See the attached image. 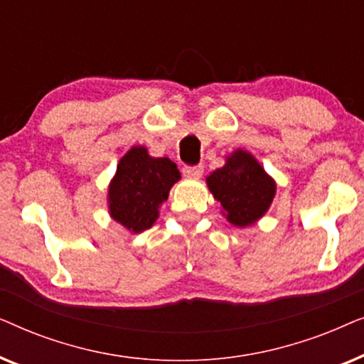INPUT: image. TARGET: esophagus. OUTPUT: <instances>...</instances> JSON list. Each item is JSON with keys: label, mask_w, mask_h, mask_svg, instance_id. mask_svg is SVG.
Returning a JSON list of instances; mask_svg holds the SVG:
<instances>
[{"label": "esophagus", "mask_w": 364, "mask_h": 364, "mask_svg": "<svg viewBox=\"0 0 364 364\" xmlns=\"http://www.w3.org/2000/svg\"><path fill=\"white\" fill-rule=\"evenodd\" d=\"M183 176L187 177H200L203 173V167L198 164V166H186L182 168Z\"/></svg>", "instance_id": "esophagus-1"}]
</instances>
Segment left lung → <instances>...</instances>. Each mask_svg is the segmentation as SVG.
<instances>
[{
	"instance_id": "obj_1",
	"label": "left lung",
	"mask_w": 364,
	"mask_h": 364,
	"mask_svg": "<svg viewBox=\"0 0 364 364\" xmlns=\"http://www.w3.org/2000/svg\"><path fill=\"white\" fill-rule=\"evenodd\" d=\"M210 192L233 225H252L268 210L275 196V182L248 152L237 151L222 168L207 177Z\"/></svg>"
}]
</instances>
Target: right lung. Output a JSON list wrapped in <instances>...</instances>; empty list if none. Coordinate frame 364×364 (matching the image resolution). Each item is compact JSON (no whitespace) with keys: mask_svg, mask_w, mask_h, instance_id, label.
Instances as JSON below:
<instances>
[{"mask_svg":"<svg viewBox=\"0 0 364 364\" xmlns=\"http://www.w3.org/2000/svg\"><path fill=\"white\" fill-rule=\"evenodd\" d=\"M181 178L176 164L167 157L154 159L146 147H132L121 159L109 187V208L114 220L132 232L151 228L157 208Z\"/></svg>","mask_w":364,"mask_h":364,"instance_id":"obj_1","label":"right lung"}]
</instances>
